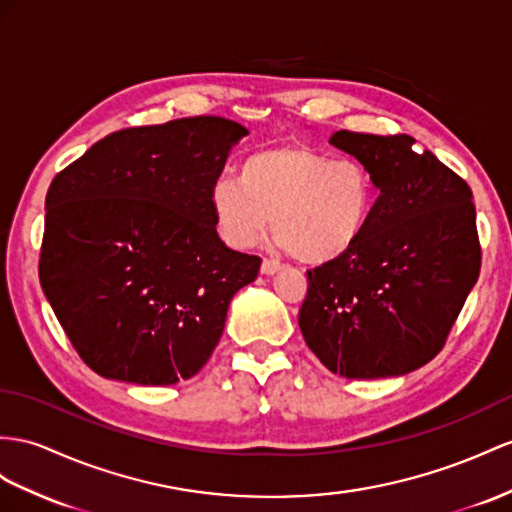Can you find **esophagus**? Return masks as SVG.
Returning <instances> with one entry per match:
<instances>
[{
    "label": "esophagus",
    "instance_id": "1",
    "mask_svg": "<svg viewBox=\"0 0 512 512\" xmlns=\"http://www.w3.org/2000/svg\"><path fill=\"white\" fill-rule=\"evenodd\" d=\"M279 270H281L279 261H272V259L261 261V274H266V277H272V274H277Z\"/></svg>",
    "mask_w": 512,
    "mask_h": 512
}]
</instances>
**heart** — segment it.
Segmentation results:
<instances>
[{"instance_id": "obj_1", "label": "heart", "mask_w": 512, "mask_h": 512, "mask_svg": "<svg viewBox=\"0 0 512 512\" xmlns=\"http://www.w3.org/2000/svg\"><path fill=\"white\" fill-rule=\"evenodd\" d=\"M207 205L231 248L255 246L272 220L281 248L303 264L322 266L348 255L363 238L376 190L370 170L357 160L283 144L246 155L238 179L212 183Z\"/></svg>"}]
</instances>
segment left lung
Instances as JSON below:
<instances>
[{"label":"left lung","instance_id":"8db88e82","mask_svg":"<svg viewBox=\"0 0 512 512\" xmlns=\"http://www.w3.org/2000/svg\"><path fill=\"white\" fill-rule=\"evenodd\" d=\"M381 192L363 238L309 270L298 313L307 346L333 374L387 378L443 348L480 274L474 194L411 136L335 131Z\"/></svg>","mask_w":512,"mask_h":512}]
</instances>
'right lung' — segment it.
Here are the masks:
<instances>
[{
  "instance_id": "obj_1",
  "label": "right lung",
  "mask_w": 512,
  "mask_h": 512,
  "mask_svg": "<svg viewBox=\"0 0 512 512\" xmlns=\"http://www.w3.org/2000/svg\"><path fill=\"white\" fill-rule=\"evenodd\" d=\"M248 129L222 116L114 131L51 181L43 292L88 368L136 385L199 372L261 259L218 238L207 194Z\"/></svg>"
}]
</instances>
